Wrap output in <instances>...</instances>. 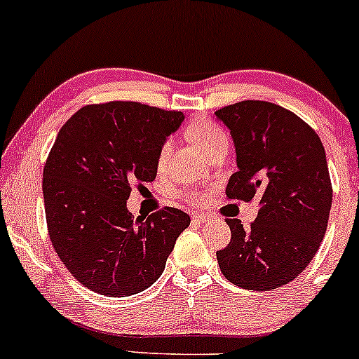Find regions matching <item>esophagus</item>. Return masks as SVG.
Listing matches in <instances>:
<instances>
[{"label":"esophagus","instance_id":"1","mask_svg":"<svg viewBox=\"0 0 359 359\" xmlns=\"http://www.w3.org/2000/svg\"><path fill=\"white\" fill-rule=\"evenodd\" d=\"M194 219L195 222H207V221H210V215H207V214H194Z\"/></svg>","mask_w":359,"mask_h":359}]
</instances>
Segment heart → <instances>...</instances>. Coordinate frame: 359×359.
Returning a JSON list of instances; mask_svg holds the SVG:
<instances>
[{
  "mask_svg": "<svg viewBox=\"0 0 359 359\" xmlns=\"http://www.w3.org/2000/svg\"><path fill=\"white\" fill-rule=\"evenodd\" d=\"M187 135L195 145H198L203 152L209 156L214 149H217L219 145L227 144V133L222 130V126H219L217 123L212 121L210 118H195L194 121L188 125L187 128ZM168 154H169V144H164L161 147L159 154H157V168L163 169L165 165V161H168ZM183 196L187 200H191V202L200 205L207 200L209 196V190L203 188V190H188L183 191Z\"/></svg>",
  "mask_w": 359,
  "mask_h": 359,
  "instance_id": "1",
  "label": "heart"
}]
</instances>
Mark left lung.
Segmentation results:
<instances>
[{
    "instance_id": "8db88e82",
    "label": "left lung",
    "mask_w": 359,
    "mask_h": 359,
    "mask_svg": "<svg viewBox=\"0 0 359 359\" xmlns=\"http://www.w3.org/2000/svg\"><path fill=\"white\" fill-rule=\"evenodd\" d=\"M231 130L238 171L226 188L229 200L258 198L250 227L226 219L231 241L219 250L229 283L271 291L298 277L325 236L332 183L325 150L315 130L277 104L241 101L215 111Z\"/></svg>"
}]
</instances>
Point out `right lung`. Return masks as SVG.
<instances>
[{
    "instance_id": "1",
    "label": "right lung",
    "mask_w": 359,
    "mask_h": 359,
    "mask_svg": "<svg viewBox=\"0 0 359 359\" xmlns=\"http://www.w3.org/2000/svg\"><path fill=\"white\" fill-rule=\"evenodd\" d=\"M181 111L132 101L80 107L61 126L44 172L49 240L80 284L123 298L152 286L190 215L175 207L133 221V187L156 180L157 154Z\"/></svg>"
}]
</instances>
